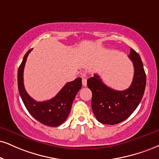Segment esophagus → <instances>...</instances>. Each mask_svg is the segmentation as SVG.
<instances>
[{"mask_svg": "<svg viewBox=\"0 0 159 159\" xmlns=\"http://www.w3.org/2000/svg\"><path fill=\"white\" fill-rule=\"evenodd\" d=\"M82 83H83V85L84 87H85V86L87 85V79L85 77H83V80H82Z\"/></svg>", "mask_w": 159, "mask_h": 159, "instance_id": "obj_1", "label": "esophagus"}]
</instances>
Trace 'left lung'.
I'll return each mask as SVG.
<instances>
[{"instance_id":"1","label":"left lung","mask_w":159,"mask_h":159,"mask_svg":"<svg viewBox=\"0 0 159 159\" xmlns=\"http://www.w3.org/2000/svg\"><path fill=\"white\" fill-rule=\"evenodd\" d=\"M128 57L133 62L134 75L131 85L124 91H116L104 84L99 75L87 80L92 92L91 107L96 118L105 125H116L128 118L142 100L146 86V74L137 52L130 48Z\"/></svg>"}]
</instances>
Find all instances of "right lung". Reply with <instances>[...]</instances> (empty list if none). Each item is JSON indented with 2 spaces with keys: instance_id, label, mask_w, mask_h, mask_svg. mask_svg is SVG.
<instances>
[{
  "instance_id": "1",
  "label": "right lung",
  "mask_w": 159,
  "mask_h": 159,
  "mask_svg": "<svg viewBox=\"0 0 159 159\" xmlns=\"http://www.w3.org/2000/svg\"><path fill=\"white\" fill-rule=\"evenodd\" d=\"M29 50L23 57L17 71V85L20 96L29 113L40 123L47 126L57 127L66 120L77 92L82 88V78L78 77L66 84L55 97L49 100L37 102L27 93L23 84V70Z\"/></svg>"
}]
</instances>
